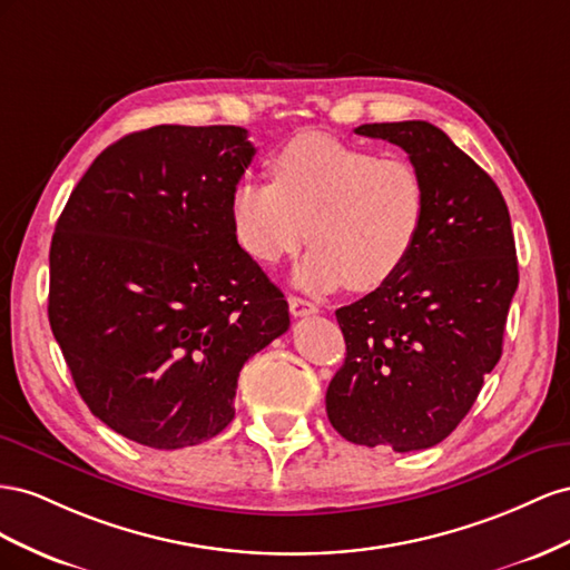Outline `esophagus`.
Here are the masks:
<instances>
[{"instance_id":"1","label":"esophagus","mask_w":570,"mask_h":570,"mask_svg":"<svg viewBox=\"0 0 570 570\" xmlns=\"http://www.w3.org/2000/svg\"><path fill=\"white\" fill-rule=\"evenodd\" d=\"M288 307H291V315H294V317H307V315L320 313V307L315 303L305 301L301 296H291L288 298Z\"/></svg>"}]
</instances>
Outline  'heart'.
Masks as SVG:
<instances>
[{
    "mask_svg": "<svg viewBox=\"0 0 570 570\" xmlns=\"http://www.w3.org/2000/svg\"><path fill=\"white\" fill-rule=\"evenodd\" d=\"M425 215V178L411 159L315 131L276 150L272 184L240 178L232 190L234 236L259 263L311 243L296 272L307 291L382 286L411 257Z\"/></svg>",
    "mask_w": 570,
    "mask_h": 570,
    "instance_id": "obj_1",
    "label": "heart"
}]
</instances>
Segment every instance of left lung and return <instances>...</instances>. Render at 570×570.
Instances as JSON below:
<instances>
[{
  "label": "left lung",
  "instance_id": "8db88e82",
  "mask_svg": "<svg viewBox=\"0 0 570 570\" xmlns=\"http://www.w3.org/2000/svg\"><path fill=\"white\" fill-rule=\"evenodd\" d=\"M355 134L409 153L428 215L392 279L336 311L346 361L330 382L327 415L353 444L430 449L459 428L501 357L518 288L509 207L442 128L396 121Z\"/></svg>",
  "mask_w": 570,
  "mask_h": 570
}]
</instances>
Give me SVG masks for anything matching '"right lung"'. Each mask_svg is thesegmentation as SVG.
Segmentation results:
<instances>
[{
  "mask_svg": "<svg viewBox=\"0 0 570 570\" xmlns=\"http://www.w3.org/2000/svg\"><path fill=\"white\" fill-rule=\"evenodd\" d=\"M240 126H153L97 155L57 222L50 327L80 399L150 449L234 420L238 372L288 330V303L238 246Z\"/></svg>",
  "mask_w": 570,
  "mask_h": 570,
  "instance_id": "right-lung-1",
  "label": "right lung"
}]
</instances>
